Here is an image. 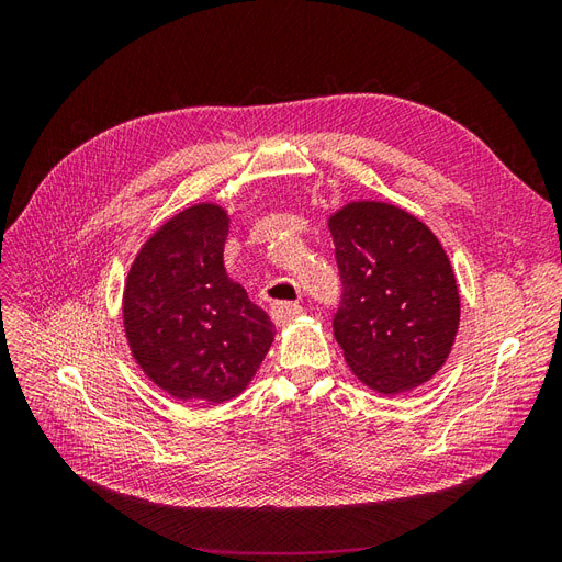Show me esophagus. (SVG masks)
I'll return each instance as SVG.
<instances>
[{
    "mask_svg": "<svg viewBox=\"0 0 562 562\" xmlns=\"http://www.w3.org/2000/svg\"><path fill=\"white\" fill-rule=\"evenodd\" d=\"M304 310L295 302H277L274 307H271V318H274L277 326H285V323H291L293 318L302 316Z\"/></svg>",
    "mask_w": 562,
    "mask_h": 562,
    "instance_id": "esophagus-1",
    "label": "esophagus"
}]
</instances>
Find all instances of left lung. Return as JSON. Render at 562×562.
<instances>
[{
    "mask_svg": "<svg viewBox=\"0 0 562 562\" xmlns=\"http://www.w3.org/2000/svg\"><path fill=\"white\" fill-rule=\"evenodd\" d=\"M342 277L333 328L359 382L382 396L427 384L459 330V291L446 248L389 201H349L328 217Z\"/></svg>",
    "mask_w": 562,
    "mask_h": 562,
    "instance_id": "1",
    "label": "left lung"
}]
</instances>
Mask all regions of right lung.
<instances>
[{"label":"right lung","mask_w":562,"mask_h":562,"mask_svg":"<svg viewBox=\"0 0 562 562\" xmlns=\"http://www.w3.org/2000/svg\"><path fill=\"white\" fill-rule=\"evenodd\" d=\"M227 232L220 203H192L149 236L128 269L131 356L178 401L217 405L244 394L274 342V323L227 274Z\"/></svg>","instance_id":"add662e5"}]
</instances>
